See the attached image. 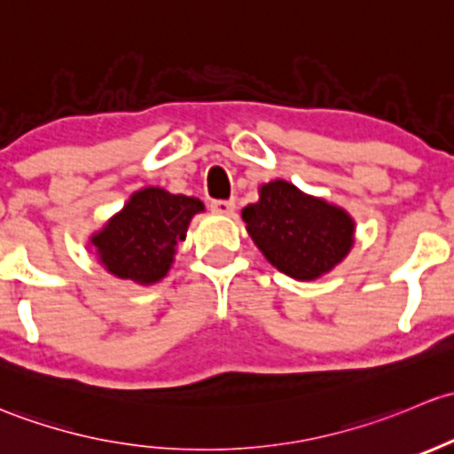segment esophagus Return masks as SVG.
Wrapping results in <instances>:
<instances>
[{
	"mask_svg": "<svg viewBox=\"0 0 454 454\" xmlns=\"http://www.w3.org/2000/svg\"><path fill=\"white\" fill-rule=\"evenodd\" d=\"M212 212L216 214H223V216H231L233 212H236V200L229 199V200H212Z\"/></svg>",
	"mask_w": 454,
	"mask_h": 454,
	"instance_id": "1",
	"label": "esophagus"
}]
</instances>
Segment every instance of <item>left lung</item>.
Listing matches in <instances>:
<instances>
[{
	"instance_id": "8db88e82",
	"label": "left lung",
	"mask_w": 454,
	"mask_h": 454,
	"mask_svg": "<svg viewBox=\"0 0 454 454\" xmlns=\"http://www.w3.org/2000/svg\"><path fill=\"white\" fill-rule=\"evenodd\" d=\"M242 221L264 258L301 282L328 273L354 245V221L345 209L282 179L262 185Z\"/></svg>"
}]
</instances>
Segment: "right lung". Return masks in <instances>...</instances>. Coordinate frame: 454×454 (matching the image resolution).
<instances>
[{
  "label": "right lung",
  "instance_id": "obj_1",
  "mask_svg": "<svg viewBox=\"0 0 454 454\" xmlns=\"http://www.w3.org/2000/svg\"><path fill=\"white\" fill-rule=\"evenodd\" d=\"M203 209L194 196L144 188L130 196L122 212L93 233L91 245L109 273L148 286L166 278L176 242L185 240L190 221Z\"/></svg>",
  "mask_w": 454,
  "mask_h": 454
}]
</instances>
